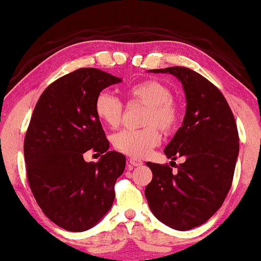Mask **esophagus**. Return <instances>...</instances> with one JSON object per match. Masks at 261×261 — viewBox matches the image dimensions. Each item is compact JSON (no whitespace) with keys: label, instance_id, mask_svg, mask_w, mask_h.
<instances>
[{"label":"esophagus","instance_id":"esophagus-1","mask_svg":"<svg viewBox=\"0 0 261 261\" xmlns=\"http://www.w3.org/2000/svg\"><path fill=\"white\" fill-rule=\"evenodd\" d=\"M142 165V162L139 161L136 158H130L128 159V166H141Z\"/></svg>","mask_w":261,"mask_h":261}]
</instances>
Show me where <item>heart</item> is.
Instances as JSON below:
<instances>
[{
  "instance_id": "heart-1",
  "label": "heart",
  "mask_w": 261,
  "mask_h": 261,
  "mask_svg": "<svg viewBox=\"0 0 261 261\" xmlns=\"http://www.w3.org/2000/svg\"><path fill=\"white\" fill-rule=\"evenodd\" d=\"M126 96L130 102L146 106L141 130H121L112 136V144L124 154L141 158L161 142V134L170 133L176 127L180 111L171 90L158 80H143L128 87ZM95 113L100 122L108 127H117L121 121L122 103L108 91H102L95 99Z\"/></svg>"
}]
</instances>
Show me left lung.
<instances>
[{"instance_id": "8db88e82", "label": "left lung", "mask_w": 261, "mask_h": 261, "mask_svg": "<svg viewBox=\"0 0 261 261\" xmlns=\"http://www.w3.org/2000/svg\"><path fill=\"white\" fill-rule=\"evenodd\" d=\"M149 71L174 75L184 87L186 114L164 153L185 162L176 172L147 163L153 177L144 196L159 221L187 231L209 220L230 191L240 152L237 125L220 90L200 74L184 67Z\"/></svg>"}]
</instances>
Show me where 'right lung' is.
<instances>
[{"mask_svg": "<svg viewBox=\"0 0 261 261\" xmlns=\"http://www.w3.org/2000/svg\"><path fill=\"white\" fill-rule=\"evenodd\" d=\"M121 81L96 68L77 69L49 85L34 109L24 141L28 180L45 215L64 230H90L114 202L126 159L108 150L95 99ZM91 148L102 154L97 163L84 162Z\"/></svg>", "mask_w": 261, "mask_h": 261, "instance_id": "add662e5", "label": "right lung"}]
</instances>
